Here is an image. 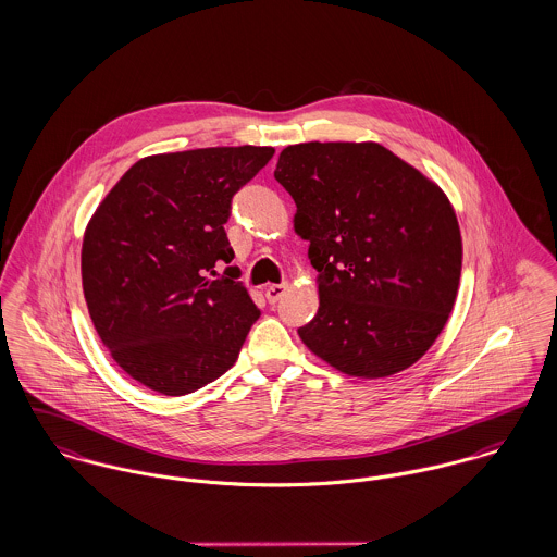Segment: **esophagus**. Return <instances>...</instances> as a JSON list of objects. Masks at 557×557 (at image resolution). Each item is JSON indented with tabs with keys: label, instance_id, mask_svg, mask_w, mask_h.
<instances>
[{
	"label": "esophagus",
	"instance_id": "obj_1",
	"mask_svg": "<svg viewBox=\"0 0 557 557\" xmlns=\"http://www.w3.org/2000/svg\"><path fill=\"white\" fill-rule=\"evenodd\" d=\"M285 292H287V285H285V283L270 285V287L265 289V298H268L270 305H274V302H278V300L285 296Z\"/></svg>",
	"mask_w": 557,
	"mask_h": 557
}]
</instances>
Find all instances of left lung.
Returning <instances> with one entry per match:
<instances>
[{"label": "left lung", "mask_w": 557, "mask_h": 557, "mask_svg": "<svg viewBox=\"0 0 557 557\" xmlns=\"http://www.w3.org/2000/svg\"><path fill=\"white\" fill-rule=\"evenodd\" d=\"M274 177L318 270L305 345L354 377H388L435 343L453 313L463 244L442 188L380 144H298Z\"/></svg>", "instance_id": "1"}]
</instances>
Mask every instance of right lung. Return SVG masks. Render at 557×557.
Listing matches in <instances>:
<instances>
[{"label": "right lung", "instance_id": "obj_1", "mask_svg": "<svg viewBox=\"0 0 557 557\" xmlns=\"http://www.w3.org/2000/svg\"><path fill=\"white\" fill-rule=\"evenodd\" d=\"M274 148H201L137 160L87 223L81 278L89 318L139 384L182 397L238 360L259 319L225 234L232 199Z\"/></svg>", "mask_w": 557, "mask_h": 557}]
</instances>
